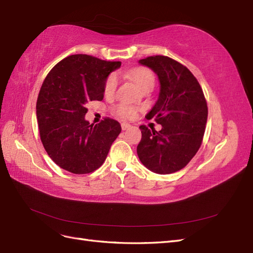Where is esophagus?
I'll return each mask as SVG.
<instances>
[{
	"label": "esophagus",
	"mask_w": 253,
	"mask_h": 253,
	"mask_svg": "<svg viewBox=\"0 0 253 253\" xmlns=\"http://www.w3.org/2000/svg\"><path fill=\"white\" fill-rule=\"evenodd\" d=\"M129 126H129L128 124H126V122H122V124H121V128L124 129V131H126V129H127Z\"/></svg>",
	"instance_id": "esophagus-1"
}]
</instances>
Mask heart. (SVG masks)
<instances>
[{"instance_id": "obj_1", "label": "heart", "mask_w": 253, "mask_h": 253, "mask_svg": "<svg viewBox=\"0 0 253 253\" xmlns=\"http://www.w3.org/2000/svg\"><path fill=\"white\" fill-rule=\"evenodd\" d=\"M131 79L136 83V85L142 90L149 86H154V76L152 72L145 67H137L128 74ZM118 86V77L116 74H111L104 84L105 96H112L116 91ZM116 113L121 118H132L135 116L136 110L132 106L126 104H118L116 106Z\"/></svg>"}]
</instances>
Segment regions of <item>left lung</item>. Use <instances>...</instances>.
<instances>
[{
    "instance_id": "left-lung-1",
    "label": "left lung",
    "mask_w": 253,
    "mask_h": 253,
    "mask_svg": "<svg viewBox=\"0 0 253 253\" xmlns=\"http://www.w3.org/2000/svg\"><path fill=\"white\" fill-rule=\"evenodd\" d=\"M139 63L154 71L160 82L158 100L148 119L162 129L140 126L137 145L140 162L151 171L171 174L185 168L200 150L208 117V106L201 84L188 68L167 56H151Z\"/></svg>"
}]
</instances>
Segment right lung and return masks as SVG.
I'll list each match as a JSON object with an SVG mask.
<instances>
[{
  "instance_id": "obj_1",
  "label": "right lung",
  "mask_w": 253,
  "mask_h": 253,
  "mask_svg": "<svg viewBox=\"0 0 253 253\" xmlns=\"http://www.w3.org/2000/svg\"><path fill=\"white\" fill-rule=\"evenodd\" d=\"M120 65L78 53L61 60L45 78L37 100L38 126L45 151L62 169L88 174L104 163L121 126L109 117L90 125L85 106L102 100L106 78Z\"/></svg>"
}]
</instances>
